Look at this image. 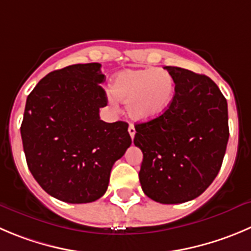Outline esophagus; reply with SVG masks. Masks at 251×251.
Instances as JSON below:
<instances>
[{"label": "esophagus", "instance_id": "obj_1", "mask_svg": "<svg viewBox=\"0 0 251 251\" xmlns=\"http://www.w3.org/2000/svg\"><path fill=\"white\" fill-rule=\"evenodd\" d=\"M128 132H129L130 137H132V139H133V138H134V135H135V128H134V126H133V124H129V127H128Z\"/></svg>", "mask_w": 251, "mask_h": 251}]
</instances>
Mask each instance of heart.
Segmentation results:
<instances>
[{
	"label": "heart",
	"instance_id": "1",
	"mask_svg": "<svg viewBox=\"0 0 251 251\" xmlns=\"http://www.w3.org/2000/svg\"><path fill=\"white\" fill-rule=\"evenodd\" d=\"M112 103H126L129 117L148 122L169 108L175 94V81L164 69H126L117 74L111 85Z\"/></svg>",
	"mask_w": 251,
	"mask_h": 251
}]
</instances>
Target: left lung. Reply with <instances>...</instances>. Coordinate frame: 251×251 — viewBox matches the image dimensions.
I'll return each instance as SVG.
<instances>
[{
  "label": "left lung",
  "instance_id": "1",
  "mask_svg": "<svg viewBox=\"0 0 251 251\" xmlns=\"http://www.w3.org/2000/svg\"><path fill=\"white\" fill-rule=\"evenodd\" d=\"M175 81L169 108L135 124L143 151L139 181L152 201L176 204L199 197L221 170L229 138L228 104L206 75L165 66Z\"/></svg>",
  "mask_w": 251,
  "mask_h": 251
}]
</instances>
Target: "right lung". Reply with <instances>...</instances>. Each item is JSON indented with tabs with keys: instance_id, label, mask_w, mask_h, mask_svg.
Masks as SVG:
<instances>
[{
	"instance_id": "1",
	"label": "right lung",
	"mask_w": 251,
	"mask_h": 251,
	"mask_svg": "<svg viewBox=\"0 0 251 251\" xmlns=\"http://www.w3.org/2000/svg\"><path fill=\"white\" fill-rule=\"evenodd\" d=\"M101 64L51 71L28 95L21 126L29 171L50 196L88 203L104 195L113 164L132 144L128 123H106Z\"/></svg>"
}]
</instances>
